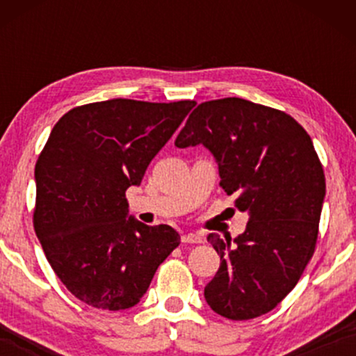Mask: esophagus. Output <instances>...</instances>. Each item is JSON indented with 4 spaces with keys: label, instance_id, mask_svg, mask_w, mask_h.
I'll list each match as a JSON object with an SVG mask.
<instances>
[{
    "label": "esophagus",
    "instance_id": "1",
    "mask_svg": "<svg viewBox=\"0 0 356 356\" xmlns=\"http://www.w3.org/2000/svg\"><path fill=\"white\" fill-rule=\"evenodd\" d=\"M181 241L187 244H199V243H202V236L195 234V232H187V234H182Z\"/></svg>",
    "mask_w": 356,
    "mask_h": 356
}]
</instances>
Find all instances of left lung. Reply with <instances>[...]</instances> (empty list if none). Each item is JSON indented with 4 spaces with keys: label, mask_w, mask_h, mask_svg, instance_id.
<instances>
[{
    "label": "left lung",
    "mask_w": 356,
    "mask_h": 356,
    "mask_svg": "<svg viewBox=\"0 0 356 356\" xmlns=\"http://www.w3.org/2000/svg\"><path fill=\"white\" fill-rule=\"evenodd\" d=\"M199 144L214 155L220 187L249 214L234 241L207 236L220 266L204 296L220 316L251 320L276 308L312 259L326 192L323 165L291 115L236 97L191 113L175 145Z\"/></svg>",
    "instance_id": "left-lung-1"
}]
</instances>
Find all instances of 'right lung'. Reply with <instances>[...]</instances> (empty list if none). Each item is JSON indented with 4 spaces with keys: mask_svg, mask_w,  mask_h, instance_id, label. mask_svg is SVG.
Listing matches in <instances>:
<instances>
[{
    "mask_svg": "<svg viewBox=\"0 0 356 356\" xmlns=\"http://www.w3.org/2000/svg\"><path fill=\"white\" fill-rule=\"evenodd\" d=\"M194 105L113 99L72 108L53 127L35 165L33 226L55 275L83 303L136 306L181 243L167 224L129 218L125 191L140 186Z\"/></svg>",
    "mask_w": 356,
    "mask_h": 356,
    "instance_id": "1",
    "label": "right lung"
}]
</instances>
